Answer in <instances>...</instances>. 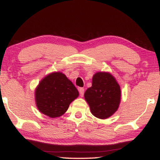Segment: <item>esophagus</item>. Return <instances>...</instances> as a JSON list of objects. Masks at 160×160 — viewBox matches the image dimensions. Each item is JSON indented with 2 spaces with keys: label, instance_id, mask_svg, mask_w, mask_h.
<instances>
[{
  "label": "esophagus",
  "instance_id": "1",
  "mask_svg": "<svg viewBox=\"0 0 160 160\" xmlns=\"http://www.w3.org/2000/svg\"><path fill=\"white\" fill-rule=\"evenodd\" d=\"M78 91H79V94H80L81 97H83V95H84V89L79 88L78 89Z\"/></svg>",
  "mask_w": 160,
  "mask_h": 160
}]
</instances>
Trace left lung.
<instances>
[{
    "instance_id": "8db88e82",
    "label": "left lung",
    "mask_w": 160,
    "mask_h": 160,
    "mask_svg": "<svg viewBox=\"0 0 160 160\" xmlns=\"http://www.w3.org/2000/svg\"><path fill=\"white\" fill-rule=\"evenodd\" d=\"M84 96L92 114L106 119L119 108L122 92L119 83L110 72L98 71L93 75L92 87L87 89Z\"/></svg>"
}]
</instances>
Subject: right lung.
I'll list each match as a JSON object with an SVG mask.
<instances>
[{
  "instance_id": "add662e5",
  "label": "right lung",
  "mask_w": 160,
  "mask_h": 160,
  "mask_svg": "<svg viewBox=\"0 0 160 160\" xmlns=\"http://www.w3.org/2000/svg\"><path fill=\"white\" fill-rule=\"evenodd\" d=\"M71 81L60 71L45 76L35 89L37 108L50 118H58L66 112L70 104L78 97Z\"/></svg>"
}]
</instances>
